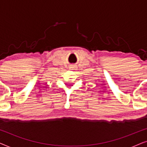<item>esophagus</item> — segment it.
Segmentation results:
<instances>
[{"label": "esophagus", "instance_id": "1", "mask_svg": "<svg viewBox=\"0 0 147 147\" xmlns=\"http://www.w3.org/2000/svg\"><path fill=\"white\" fill-rule=\"evenodd\" d=\"M76 68H77V67H76V65H71L69 67V69H71L72 70H74V69H76Z\"/></svg>", "mask_w": 147, "mask_h": 147}]
</instances>
